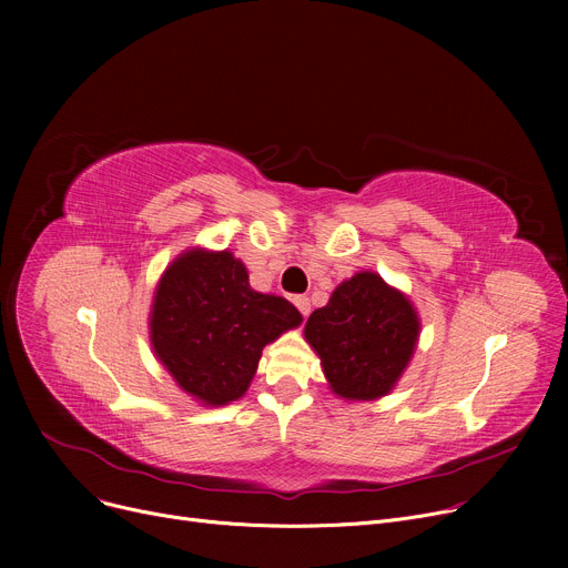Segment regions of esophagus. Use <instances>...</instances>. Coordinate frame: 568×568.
Instances as JSON below:
<instances>
[{"label":"esophagus","mask_w":568,"mask_h":568,"mask_svg":"<svg viewBox=\"0 0 568 568\" xmlns=\"http://www.w3.org/2000/svg\"><path fill=\"white\" fill-rule=\"evenodd\" d=\"M294 306L300 308V313H302L304 317H308V315H311V300H308V296H304V294L294 296Z\"/></svg>","instance_id":"1"}]
</instances>
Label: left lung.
I'll return each instance as SVG.
<instances>
[{
    "label": "left lung",
    "instance_id": "obj_1",
    "mask_svg": "<svg viewBox=\"0 0 568 568\" xmlns=\"http://www.w3.org/2000/svg\"><path fill=\"white\" fill-rule=\"evenodd\" d=\"M422 334L409 296L375 272L343 281L329 304L311 313L304 338L320 356L334 396L366 403L389 396Z\"/></svg>",
    "mask_w": 568,
    "mask_h": 568
}]
</instances>
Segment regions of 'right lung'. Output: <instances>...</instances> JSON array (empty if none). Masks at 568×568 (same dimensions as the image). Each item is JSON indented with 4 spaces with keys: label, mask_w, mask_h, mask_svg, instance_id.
I'll return each instance as SVG.
<instances>
[{
    "label": "right lung",
    "mask_w": 568,
    "mask_h": 568,
    "mask_svg": "<svg viewBox=\"0 0 568 568\" xmlns=\"http://www.w3.org/2000/svg\"><path fill=\"white\" fill-rule=\"evenodd\" d=\"M304 322L276 294L255 292L244 262L230 251L193 246L159 278L149 341L179 389L204 407L242 398L264 345Z\"/></svg>",
    "instance_id": "right-lung-1"
}]
</instances>
